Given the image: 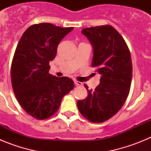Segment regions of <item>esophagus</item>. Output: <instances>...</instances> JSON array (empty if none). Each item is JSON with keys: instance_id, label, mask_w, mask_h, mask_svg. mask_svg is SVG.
I'll return each instance as SVG.
<instances>
[{"instance_id": "obj_1", "label": "esophagus", "mask_w": 151, "mask_h": 151, "mask_svg": "<svg viewBox=\"0 0 151 151\" xmlns=\"http://www.w3.org/2000/svg\"><path fill=\"white\" fill-rule=\"evenodd\" d=\"M74 83H75V85H76V86H82V82H78V81H76V80H75Z\"/></svg>"}]
</instances>
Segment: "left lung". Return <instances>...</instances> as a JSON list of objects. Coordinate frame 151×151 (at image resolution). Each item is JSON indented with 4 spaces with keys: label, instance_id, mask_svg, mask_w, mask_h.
Masks as SVG:
<instances>
[{
    "label": "left lung",
    "instance_id": "8db88e82",
    "mask_svg": "<svg viewBox=\"0 0 151 151\" xmlns=\"http://www.w3.org/2000/svg\"><path fill=\"white\" fill-rule=\"evenodd\" d=\"M82 33L93 47L92 67L101 76L100 84L88 95L77 102L79 112L94 123L108 120L123 106L130 91L132 77L131 54L125 40L113 26L83 29Z\"/></svg>",
    "mask_w": 151,
    "mask_h": 151
}]
</instances>
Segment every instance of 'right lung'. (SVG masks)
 Instances as JSON below:
<instances>
[{
	"instance_id": "obj_1",
	"label": "right lung",
	"mask_w": 151,
	"mask_h": 151,
	"mask_svg": "<svg viewBox=\"0 0 151 151\" xmlns=\"http://www.w3.org/2000/svg\"><path fill=\"white\" fill-rule=\"evenodd\" d=\"M73 29L50 23L28 28L16 48L11 64V82L19 104L37 119H46L57 112L63 97L74 88L68 77L49 73L61 40Z\"/></svg>"
}]
</instances>
